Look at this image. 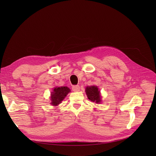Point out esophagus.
Instances as JSON below:
<instances>
[{
    "instance_id": "34e87169",
    "label": "esophagus",
    "mask_w": 156,
    "mask_h": 156,
    "mask_svg": "<svg viewBox=\"0 0 156 156\" xmlns=\"http://www.w3.org/2000/svg\"><path fill=\"white\" fill-rule=\"evenodd\" d=\"M72 90L74 92H78L80 90V86L79 85H73L72 87Z\"/></svg>"
}]
</instances>
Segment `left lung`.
Masks as SVG:
<instances>
[{
    "instance_id": "1",
    "label": "left lung",
    "mask_w": 156,
    "mask_h": 156,
    "mask_svg": "<svg viewBox=\"0 0 156 156\" xmlns=\"http://www.w3.org/2000/svg\"><path fill=\"white\" fill-rule=\"evenodd\" d=\"M86 94L88 97V99L90 100L92 102H95L97 104L101 102V95L100 92L98 88L95 86H90L87 87L86 88Z\"/></svg>"
}]
</instances>
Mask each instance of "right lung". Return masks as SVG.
<instances>
[{
	"label": "right lung",
	"instance_id": "obj_1",
	"mask_svg": "<svg viewBox=\"0 0 156 156\" xmlns=\"http://www.w3.org/2000/svg\"><path fill=\"white\" fill-rule=\"evenodd\" d=\"M70 92V89L67 87H55L54 89V92L51 94V104L53 105H57L61 103L62 101L66 97L68 94Z\"/></svg>",
	"mask_w": 156,
	"mask_h": 156
}]
</instances>
